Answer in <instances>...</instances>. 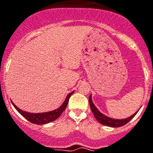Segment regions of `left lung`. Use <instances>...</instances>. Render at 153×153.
<instances>
[{
    "instance_id": "left-lung-1",
    "label": "left lung",
    "mask_w": 153,
    "mask_h": 153,
    "mask_svg": "<svg viewBox=\"0 0 153 153\" xmlns=\"http://www.w3.org/2000/svg\"><path fill=\"white\" fill-rule=\"evenodd\" d=\"M89 103L90 106H91V111L93 112L94 115H95V119L97 120L100 123H102L103 125L109 126V127H112V128H116V127H121V126L125 125L126 123H128L129 121L131 120V119L133 118L134 116L136 115V114L137 112H136L135 114L130 116L129 118L123 119V120H115V119L109 118L108 116H106L100 112V111L98 110L96 107H95L93 102L91 100V96L89 97Z\"/></svg>"
}]
</instances>
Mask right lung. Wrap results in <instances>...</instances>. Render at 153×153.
I'll list each match as a JSON object with an SVG mask.
<instances>
[{
  "label": "right lung",
  "instance_id": "add662e5",
  "mask_svg": "<svg viewBox=\"0 0 153 153\" xmlns=\"http://www.w3.org/2000/svg\"><path fill=\"white\" fill-rule=\"evenodd\" d=\"M74 93V91L70 93L67 95L66 100L64 101V102L62 103L61 107L58 109H56L54 111H49V112L45 113H29L26 112V111H23L21 109L17 108V106H15L13 103V105L14 106V108L17 110V111L21 114V115L25 117L28 121H30L33 123H36V124H45V123H50V122H52V121L55 120L56 119H58L61 114L63 112L65 109H66V106H67V103H68L69 99L71 97V95Z\"/></svg>",
  "mask_w": 153,
  "mask_h": 153
}]
</instances>
